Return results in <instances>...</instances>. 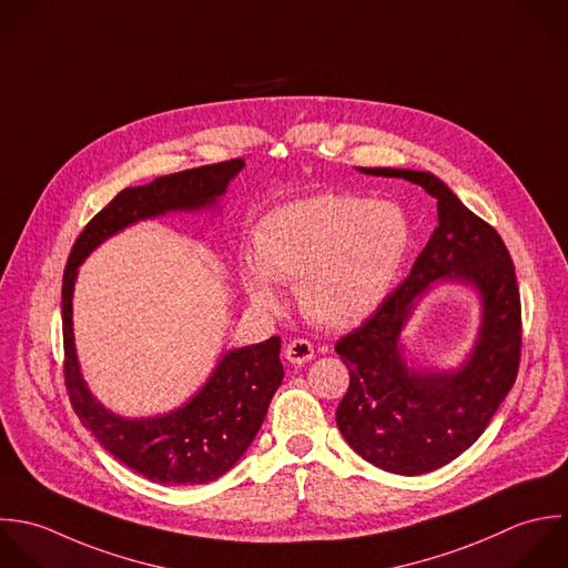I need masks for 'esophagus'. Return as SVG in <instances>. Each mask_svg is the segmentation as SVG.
Masks as SVG:
<instances>
[{
	"mask_svg": "<svg viewBox=\"0 0 568 568\" xmlns=\"http://www.w3.org/2000/svg\"><path fill=\"white\" fill-rule=\"evenodd\" d=\"M285 358L292 363V365H305L314 358V345L305 338H296L292 341L287 347H285Z\"/></svg>",
	"mask_w": 568,
	"mask_h": 568,
	"instance_id": "obj_1",
	"label": "esophagus"
}]
</instances>
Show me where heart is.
I'll use <instances>...</instances> for the list:
<instances>
[{
    "instance_id": "b5f03b06",
    "label": "heart",
    "mask_w": 568,
    "mask_h": 568,
    "mask_svg": "<svg viewBox=\"0 0 568 568\" xmlns=\"http://www.w3.org/2000/svg\"><path fill=\"white\" fill-rule=\"evenodd\" d=\"M412 245V223L394 201L318 194L278 205L256 225L254 256L241 261V283L261 310H276V283H296L305 316L325 327H352L389 294Z\"/></svg>"
}]
</instances>
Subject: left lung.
<instances>
[{
  "label": "left lung",
  "instance_id": "1",
  "mask_svg": "<svg viewBox=\"0 0 568 568\" xmlns=\"http://www.w3.org/2000/svg\"><path fill=\"white\" fill-rule=\"evenodd\" d=\"M361 172L423 185L438 199V227L409 276L361 327L336 343V354L349 369L336 425L349 447L374 467L420 476L467 452L514 387L523 349L520 290L500 234L438 176L394 168ZM436 280L471 284L484 303L477 347L456 373L409 371L402 358V327Z\"/></svg>",
  "mask_w": 568,
  "mask_h": 568
}]
</instances>
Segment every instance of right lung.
<instances>
[{"instance_id":"obj_1","label":"right lung","mask_w":568,"mask_h":568,"mask_svg":"<svg viewBox=\"0 0 568 568\" xmlns=\"http://www.w3.org/2000/svg\"><path fill=\"white\" fill-rule=\"evenodd\" d=\"M243 168V159H232L121 190L77 236L63 270V378L72 409L105 452L152 483L205 485L239 463L283 381L281 338L223 354L207 383L183 407L156 418H121L108 412L81 378L72 336L77 267L97 245L136 221L214 205Z\"/></svg>"}]
</instances>
